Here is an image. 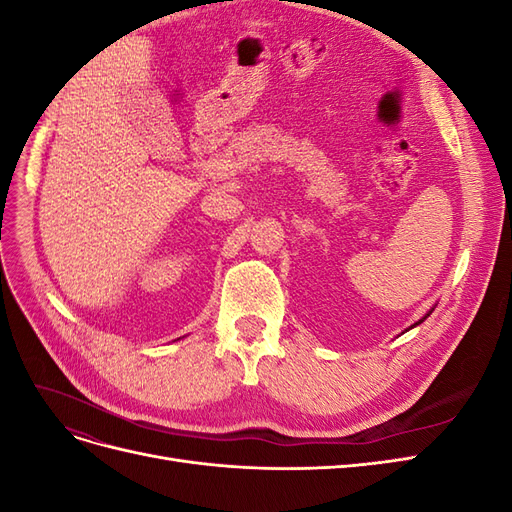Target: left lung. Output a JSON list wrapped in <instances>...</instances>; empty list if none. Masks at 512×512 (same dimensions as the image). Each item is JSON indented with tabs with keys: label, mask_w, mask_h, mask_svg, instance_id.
I'll return each instance as SVG.
<instances>
[{
	"label": "left lung",
	"mask_w": 512,
	"mask_h": 512,
	"mask_svg": "<svg viewBox=\"0 0 512 512\" xmlns=\"http://www.w3.org/2000/svg\"><path fill=\"white\" fill-rule=\"evenodd\" d=\"M427 316H429V314H427ZM423 320H425V318H423ZM423 320H418V322H416V324H421V322H423Z\"/></svg>",
	"instance_id": "8db88e82"
}]
</instances>
